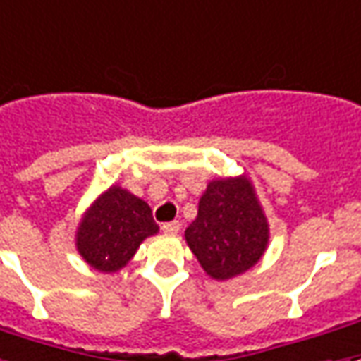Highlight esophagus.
Here are the masks:
<instances>
[{"instance_id": "obj_1", "label": "esophagus", "mask_w": 361, "mask_h": 361, "mask_svg": "<svg viewBox=\"0 0 361 361\" xmlns=\"http://www.w3.org/2000/svg\"><path fill=\"white\" fill-rule=\"evenodd\" d=\"M161 231L168 233V235H176L180 231V221H168L161 225Z\"/></svg>"}]
</instances>
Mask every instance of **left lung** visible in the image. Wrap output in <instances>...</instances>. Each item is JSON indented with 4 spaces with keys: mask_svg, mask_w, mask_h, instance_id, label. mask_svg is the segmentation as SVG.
<instances>
[{
    "mask_svg": "<svg viewBox=\"0 0 361 361\" xmlns=\"http://www.w3.org/2000/svg\"><path fill=\"white\" fill-rule=\"evenodd\" d=\"M185 241L203 271L227 281L259 263L269 245V223L247 176L209 181Z\"/></svg>",
    "mask_w": 361,
    "mask_h": 361,
    "instance_id": "1",
    "label": "left lung"
}]
</instances>
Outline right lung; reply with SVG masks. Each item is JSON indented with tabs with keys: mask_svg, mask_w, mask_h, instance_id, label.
<instances>
[{
	"mask_svg": "<svg viewBox=\"0 0 361 361\" xmlns=\"http://www.w3.org/2000/svg\"><path fill=\"white\" fill-rule=\"evenodd\" d=\"M156 233L158 225L148 203L112 185L78 223L77 249L92 269L116 273L136 255L140 243Z\"/></svg>",
	"mask_w": 361,
	"mask_h": 361,
	"instance_id": "obj_1",
	"label": "right lung"
}]
</instances>
